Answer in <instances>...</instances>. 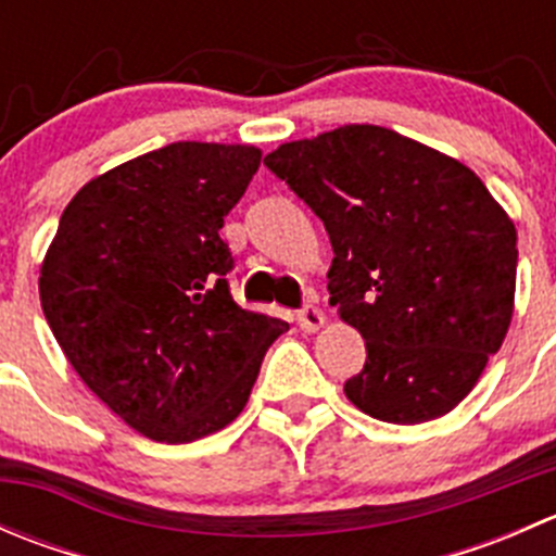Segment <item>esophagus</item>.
<instances>
[{
  "label": "esophagus",
  "mask_w": 556,
  "mask_h": 556,
  "mask_svg": "<svg viewBox=\"0 0 556 556\" xmlns=\"http://www.w3.org/2000/svg\"><path fill=\"white\" fill-rule=\"evenodd\" d=\"M295 319H299L301 330H306V333H314V330H319L325 325L323 309H317V306H314V304L301 306L299 314H295Z\"/></svg>",
  "instance_id": "esophagus-1"
}]
</instances>
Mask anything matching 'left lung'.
Instances as JSON below:
<instances>
[{
    "instance_id": "left-lung-1",
    "label": "left lung",
    "mask_w": 556,
    "mask_h": 556,
    "mask_svg": "<svg viewBox=\"0 0 556 556\" xmlns=\"http://www.w3.org/2000/svg\"><path fill=\"white\" fill-rule=\"evenodd\" d=\"M325 223L330 306L366 339L344 392L368 417L450 414L501 350L517 290V228L459 161L352 123L263 159Z\"/></svg>"
}]
</instances>
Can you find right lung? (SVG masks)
<instances>
[{
    "mask_svg": "<svg viewBox=\"0 0 556 556\" xmlns=\"http://www.w3.org/2000/svg\"><path fill=\"white\" fill-rule=\"evenodd\" d=\"M261 150L172 142L83 185L39 268L45 319L88 390L166 444L242 414L288 323L231 299L223 220Z\"/></svg>",
    "mask_w": 556,
    "mask_h": 556,
    "instance_id": "obj_1",
    "label": "right lung"
}]
</instances>
